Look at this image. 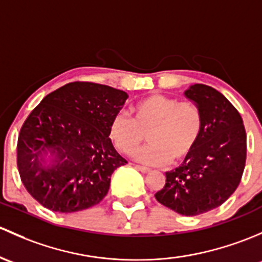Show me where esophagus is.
Wrapping results in <instances>:
<instances>
[{
    "mask_svg": "<svg viewBox=\"0 0 262 262\" xmlns=\"http://www.w3.org/2000/svg\"><path fill=\"white\" fill-rule=\"evenodd\" d=\"M135 168L137 169V170H140L141 172H144V174H146V172L150 171L149 168H146V166H141V165H136Z\"/></svg>",
    "mask_w": 262,
    "mask_h": 262,
    "instance_id": "1",
    "label": "esophagus"
}]
</instances>
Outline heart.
Returning <instances> with one entry per match:
<instances>
[{
  "label": "heart",
  "mask_w": 262,
  "mask_h": 262,
  "mask_svg": "<svg viewBox=\"0 0 262 262\" xmlns=\"http://www.w3.org/2000/svg\"><path fill=\"white\" fill-rule=\"evenodd\" d=\"M134 118L118 112L110 125V139L121 152L132 155L147 133L150 144L135 153L150 165L179 163L190 155L202 134V115L191 102L151 94L132 107Z\"/></svg>",
  "instance_id": "heart-1"
}]
</instances>
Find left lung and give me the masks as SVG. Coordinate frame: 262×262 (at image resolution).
<instances>
[{
	"label": "left lung",
	"mask_w": 262,
	"mask_h": 262,
	"mask_svg": "<svg viewBox=\"0 0 262 262\" xmlns=\"http://www.w3.org/2000/svg\"><path fill=\"white\" fill-rule=\"evenodd\" d=\"M202 115V134L183 164L166 171L155 194L159 203L183 215H196L225 203L241 182L246 131L232 103L214 88L193 84L184 92Z\"/></svg>",
	"instance_id": "left-lung-1"
}]
</instances>
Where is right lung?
<instances>
[{
    "instance_id": "right-lung-1",
    "label": "right lung",
    "mask_w": 262,
    "mask_h": 262,
    "mask_svg": "<svg viewBox=\"0 0 262 262\" xmlns=\"http://www.w3.org/2000/svg\"><path fill=\"white\" fill-rule=\"evenodd\" d=\"M128 94L90 82L48 94L21 127L17 166L26 190L45 208L73 213L98 204L111 175L127 161L110 139Z\"/></svg>"
}]
</instances>
